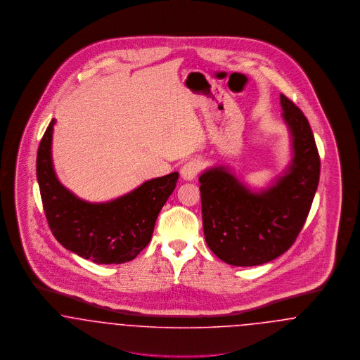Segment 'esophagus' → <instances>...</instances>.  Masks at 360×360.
I'll return each instance as SVG.
<instances>
[{
	"instance_id": "esophagus-1",
	"label": "esophagus",
	"mask_w": 360,
	"mask_h": 360,
	"mask_svg": "<svg viewBox=\"0 0 360 360\" xmlns=\"http://www.w3.org/2000/svg\"><path fill=\"white\" fill-rule=\"evenodd\" d=\"M201 169H202V163H201L200 159H190L188 162H186L182 166L181 175H182L184 179L191 181V179H194L198 175V172H201Z\"/></svg>"
}]
</instances>
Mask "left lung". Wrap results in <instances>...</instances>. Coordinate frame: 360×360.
<instances>
[{"label": "left lung", "instance_id": "1", "mask_svg": "<svg viewBox=\"0 0 360 360\" xmlns=\"http://www.w3.org/2000/svg\"><path fill=\"white\" fill-rule=\"evenodd\" d=\"M292 136L289 172L254 194L221 167L200 176L206 244L232 266H257L286 252L308 219L320 178V155L302 110L281 94Z\"/></svg>", "mask_w": 360, "mask_h": 360}]
</instances>
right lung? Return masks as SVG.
Returning a JSON list of instances; mask_svg holds the SVG:
<instances>
[{"label": "right lung", "instance_id": "right-lung-1", "mask_svg": "<svg viewBox=\"0 0 360 360\" xmlns=\"http://www.w3.org/2000/svg\"><path fill=\"white\" fill-rule=\"evenodd\" d=\"M55 120L41 137L36 176L52 235L71 252L98 264H120L143 251L153 238L160 209L172 195L178 172L154 178L106 204H87L55 176L51 139Z\"/></svg>", "mask_w": 360, "mask_h": 360}]
</instances>
